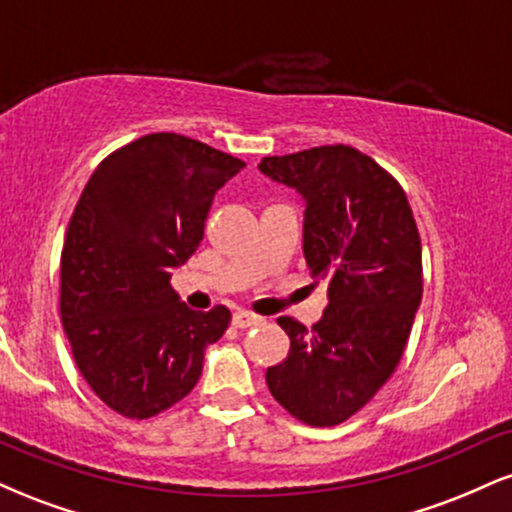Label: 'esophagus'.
Instances as JSON below:
<instances>
[{"label":"esophagus","mask_w":512,"mask_h":512,"mask_svg":"<svg viewBox=\"0 0 512 512\" xmlns=\"http://www.w3.org/2000/svg\"><path fill=\"white\" fill-rule=\"evenodd\" d=\"M260 322L262 317L252 315L248 310H236V313H233V325L240 327V330H245V327H252V325H260Z\"/></svg>","instance_id":"obj_1"}]
</instances>
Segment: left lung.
Wrapping results in <instances>:
<instances>
[{
    "instance_id": "8db88e82",
    "label": "left lung",
    "mask_w": 512,
    "mask_h": 512,
    "mask_svg": "<svg viewBox=\"0 0 512 512\" xmlns=\"http://www.w3.org/2000/svg\"><path fill=\"white\" fill-rule=\"evenodd\" d=\"M267 178L303 199V255L327 308L313 330L279 317L289 356L267 368L276 402L308 426H337L395 373L421 305V238L407 195L351 146L267 156Z\"/></svg>"
}]
</instances>
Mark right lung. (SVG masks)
I'll list each match as a JSON object with an SVG mask.
<instances>
[{
  "label": "right lung",
  "instance_id": "add662e5",
  "mask_svg": "<svg viewBox=\"0 0 512 512\" xmlns=\"http://www.w3.org/2000/svg\"><path fill=\"white\" fill-rule=\"evenodd\" d=\"M245 163L173 132L146 134L93 170L60 262L62 327L91 390L127 419L190 395L231 310L187 308L170 289L221 190Z\"/></svg>",
  "mask_w": 512,
  "mask_h": 512
}]
</instances>
